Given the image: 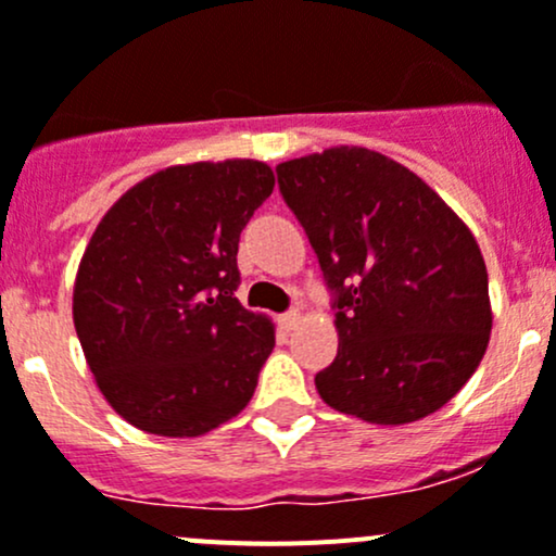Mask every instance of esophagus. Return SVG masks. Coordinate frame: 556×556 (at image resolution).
I'll list each match as a JSON object with an SVG mask.
<instances>
[{
	"label": "esophagus",
	"instance_id": "34e87169",
	"mask_svg": "<svg viewBox=\"0 0 556 556\" xmlns=\"http://www.w3.org/2000/svg\"><path fill=\"white\" fill-rule=\"evenodd\" d=\"M298 323H301V312H298V308H293V312H288V314H282V317H279V325H282V330H293Z\"/></svg>",
	"mask_w": 556,
	"mask_h": 556
}]
</instances>
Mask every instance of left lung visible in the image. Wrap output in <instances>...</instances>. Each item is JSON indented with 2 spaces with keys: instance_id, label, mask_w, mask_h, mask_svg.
I'll list each match as a JSON object with an SVG mask.
<instances>
[{
  "instance_id": "obj_1",
  "label": "left lung",
  "mask_w": 556,
  "mask_h": 556,
  "mask_svg": "<svg viewBox=\"0 0 556 556\" xmlns=\"http://www.w3.org/2000/svg\"><path fill=\"white\" fill-rule=\"evenodd\" d=\"M277 175L336 293L338 354L314 378L319 396L378 426L447 405L493 327L469 226L416 173L362 146L282 162Z\"/></svg>"
}]
</instances>
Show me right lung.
<instances>
[{
  "instance_id": "add662e5",
  "label": "right lung",
  "mask_w": 556,
  "mask_h": 556,
  "mask_svg": "<svg viewBox=\"0 0 556 556\" xmlns=\"http://www.w3.org/2000/svg\"><path fill=\"white\" fill-rule=\"evenodd\" d=\"M271 191L258 160L173 165L127 189L92 231L74 327L101 394L136 429L202 437L253 400L274 325L233 295L237 250Z\"/></svg>"
}]
</instances>
